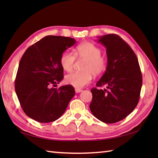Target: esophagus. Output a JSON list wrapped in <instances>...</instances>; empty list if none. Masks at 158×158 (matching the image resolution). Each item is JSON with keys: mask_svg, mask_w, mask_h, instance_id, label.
I'll list each match as a JSON object with an SVG mask.
<instances>
[{"mask_svg": "<svg viewBox=\"0 0 158 158\" xmlns=\"http://www.w3.org/2000/svg\"><path fill=\"white\" fill-rule=\"evenodd\" d=\"M75 92L76 93H79V92H81L83 90L81 89H78V88H75Z\"/></svg>", "mask_w": 158, "mask_h": 158, "instance_id": "obj_1", "label": "esophagus"}]
</instances>
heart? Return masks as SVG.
<instances>
[{"label": "heart", "mask_w": 158, "mask_h": 158, "mask_svg": "<svg viewBox=\"0 0 158 158\" xmlns=\"http://www.w3.org/2000/svg\"><path fill=\"white\" fill-rule=\"evenodd\" d=\"M99 47L91 43H83L78 45L73 53L66 52L60 57V62L62 68L66 72L73 70L75 58L85 60L82 73H72L65 77V82L75 88H82L91 82L92 75L98 76L105 71L107 58L101 54Z\"/></svg>", "instance_id": "obj_1"}]
</instances>
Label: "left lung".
<instances>
[{
  "label": "left lung",
  "instance_id": "1",
  "mask_svg": "<svg viewBox=\"0 0 158 158\" xmlns=\"http://www.w3.org/2000/svg\"><path fill=\"white\" fill-rule=\"evenodd\" d=\"M106 49L107 66L105 74L93 88L89 109L97 119L114 123L132 113L139 101L142 73L138 58L132 48L115 34L100 36L98 41Z\"/></svg>",
  "mask_w": 158,
  "mask_h": 158
}]
</instances>
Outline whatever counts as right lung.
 Instances as JSON below:
<instances>
[{
	"instance_id": "1",
	"label": "right lung",
	"mask_w": 158,
	"mask_h": 158,
	"mask_svg": "<svg viewBox=\"0 0 158 158\" xmlns=\"http://www.w3.org/2000/svg\"><path fill=\"white\" fill-rule=\"evenodd\" d=\"M75 43L73 38L47 36L29 47L20 60L15 92L23 112L36 122L60 118L75 94L72 85L54 88L64 78L60 57Z\"/></svg>"
}]
</instances>
